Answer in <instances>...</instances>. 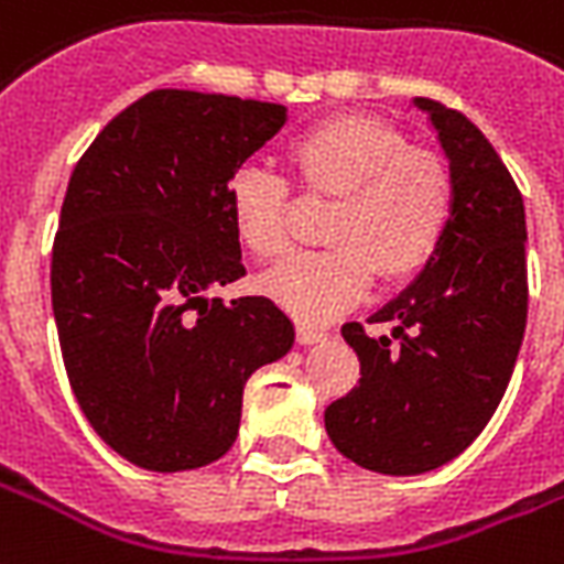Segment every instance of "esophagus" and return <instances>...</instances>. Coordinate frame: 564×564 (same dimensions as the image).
I'll return each mask as SVG.
<instances>
[{
	"instance_id": "34e87169",
	"label": "esophagus",
	"mask_w": 564,
	"mask_h": 564,
	"mask_svg": "<svg viewBox=\"0 0 564 564\" xmlns=\"http://www.w3.org/2000/svg\"><path fill=\"white\" fill-rule=\"evenodd\" d=\"M295 337H299L301 346H311V343H322L328 334L322 328H313V325H304V322H301L299 328H295Z\"/></svg>"
}]
</instances>
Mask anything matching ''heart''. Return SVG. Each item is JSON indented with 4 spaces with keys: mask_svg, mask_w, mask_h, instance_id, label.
<instances>
[{
    "mask_svg": "<svg viewBox=\"0 0 564 564\" xmlns=\"http://www.w3.org/2000/svg\"><path fill=\"white\" fill-rule=\"evenodd\" d=\"M301 195L334 197L328 251L295 257L263 281L281 307L325 322L364 299L372 278L411 281L432 263L453 218V174L435 150L408 148L402 129L369 115H337L299 132L283 150ZM245 251L278 263L290 251V186L265 167H242L227 186Z\"/></svg>",
    "mask_w": 564,
    "mask_h": 564,
    "instance_id": "obj_1",
    "label": "heart"
}]
</instances>
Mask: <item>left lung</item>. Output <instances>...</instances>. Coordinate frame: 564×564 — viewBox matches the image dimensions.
I'll return each instance as SVG.
<instances>
[{
    "label": "left lung",
    "mask_w": 564,
    "mask_h": 564,
    "mask_svg": "<svg viewBox=\"0 0 564 564\" xmlns=\"http://www.w3.org/2000/svg\"><path fill=\"white\" fill-rule=\"evenodd\" d=\"M453 174V218L432 263L369 322L343 325L358 387L325 411L339 453L384 476L453 462L500 405L527 328L523 197L491 141L462 111L416 97ZM398 343L393 344L392 339Z\"/></svg>",
    "instance_id": "obj_1"
}]
</instances>
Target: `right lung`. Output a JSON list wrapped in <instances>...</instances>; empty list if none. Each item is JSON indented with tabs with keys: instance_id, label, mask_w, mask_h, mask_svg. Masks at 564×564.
<instances>
[{
	"instance_id": "obj_1",
	"label": "right lung",
	"mask_w": 564,
	"mask_h": 564,
	"mask_svg": "<svg viewBox=\"0 0 564 564\" xmlns=\"http://www.w3.org/2000/svg\"><path fill=\"white\" fill-rule=\"evenodd\" d=\"M286 109L159 88L73 167L53 245V313L73 397L135 467L195 470L234 446L253 369L295 343L265 295L209 299L245 274L227 186Z\"/></svg>"
}]
</instances>
